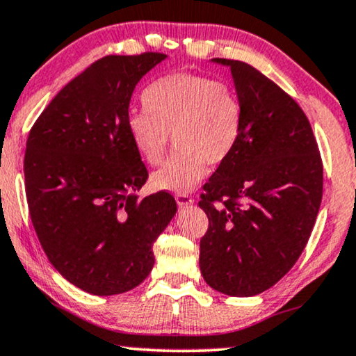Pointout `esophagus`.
Listing matches in <instances>:
<instances>
[{
  "mask_svg": "<svg viewBox=\"0 0 356 356\" xmlns=\"http://www.w3.org/2000/svg\"><path fill=\"white\" fill-rule=\"evenodd\" d=\"M175 200H177V204H178L179 207L191 206L193 202H195V200H193L191 196H189V195H184V193H181V195H177V197H175Z\"/></svg>",
  "mask_w": 356,
  "mask_h": 356,
  "instance_id": "obj_1",
  "label": "esophagus"
}]
</instances>
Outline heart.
<instances>
[{
  "mask_svg": "<svg viewBox=\"0 0 356 356\" xmlns=\"http://www.w3.org/2000/svg\"><path fill=\"white\" fill-rule=\"evenodd\" d=\"M142 113L127 119V134L145 163L159 165L170 136L175 154L152 175L159 191L188 193L204 178L207 163L219 167L230 159L243 132V103L227 83L195 73L160 78L142 95Z\"/></svg>",
  "mask_w": 356,
  "mask_h": 356,
  "instance_id": "1",
  "label": "heart"
}]
</instances>
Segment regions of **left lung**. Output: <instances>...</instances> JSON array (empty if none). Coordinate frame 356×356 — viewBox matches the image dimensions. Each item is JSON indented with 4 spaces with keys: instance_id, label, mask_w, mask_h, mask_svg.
<instances>
[{
    "instance_id": "1",
    "label": "left lung",
    "mask_w": 356,
    "mask_h": 356,
    "mask_svg": "<svg viewBox=\"0 0 356 356\" xmlns=\"http://www.w3.org/2000/svg\"><path fill=\"white\" fill-rule=\"evenodd\" d=\"M229 65L243 103L240 144L201 193L209 227L200 268L211 288L248 298L278 283L301 257L322 201L324 167L309 119L257 68Z\"/></svg>"
}]
</instances>
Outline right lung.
<instances>
[{"label": "right lung", "mask_w": 356, "mask_h": 356, "mask_svg": "<svg viewBox=\"0 0 356 356\" xmlns=\"http://www.w3.org/2000/svg\"><path fill=\"white\" fill-rule=\"evenodd\" d=\"M160 52L108 55L58 91L26 144V196L49 261L96 296L136 288L154 268L152 245L177 214L167 191L138 200L149 178L127 134L136 85Z\"/></svg>", "instance_id": "right-lung-1"}]
</instances>
